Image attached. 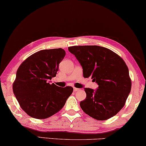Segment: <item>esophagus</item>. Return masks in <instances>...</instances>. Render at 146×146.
<instances>
[{
    "mask_svg": "<svg viewBox=\"0 0 146 146\" xmlns=\"http://www.w3.org/2000/svg\"><path fill=\"white\" fill-rule=\"evenodd\" d=\"M79 90H80V89L77 88H73V91L75 92H77V91H79Z\"/></svg>",
    "mask_w": 146,
    "mask_h": 146,
    "instance_id": "34e87169",
    "label": "esophagus"
}]
</instances>
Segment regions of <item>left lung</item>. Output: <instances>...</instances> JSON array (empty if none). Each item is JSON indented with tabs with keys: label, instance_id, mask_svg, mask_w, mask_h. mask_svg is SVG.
I'll return each mask as SVG.
<instances>
[{
	"label": "left lung",
	"instance_id": "1",
	"mask_svg": "<svg viewBox=\"0 0 146 146\" xmlns=\"http://www.w3.org/2000/svg\"><path fill=\"white\" fill-rule=\"evenodd\" d=\"M83 69L84 78L91 77L98 84L96 91L84 88L86 98L80 103L82 110L98 120H106L123 107L131 89L128 67L118 54L98 45L72 46Z\"/></svg>",
	"mask_w": 146,
	"mask_h": 146
}]
</instances>
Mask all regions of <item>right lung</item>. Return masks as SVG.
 <instances>
[{
  "label": "right lung",
  "instance_id": "right-lung-1",
  "mask_svg": "<svg viewBox=\"0 0 146 146\" xmlns=\"http://www.w3.org/2000/svg\"><path fill=\"white\" fill-rule=\"evenodd\" d=\"M66 55L62 48L41 50L22 62L13 83L21 108L36 119H46L59 112L72 94L71 86L62 88L48 80L56 77Z\"/></svg>",
  "mask_w": 146,
  "mask_h": 146
}]
</instances>
